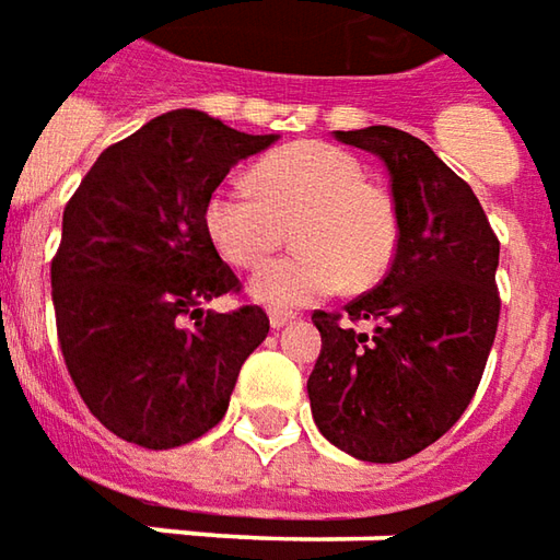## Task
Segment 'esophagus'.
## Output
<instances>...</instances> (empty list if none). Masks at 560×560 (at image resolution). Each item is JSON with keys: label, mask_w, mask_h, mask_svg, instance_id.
<instances>
[{"label": "esophagus", "mask_w": 560, "mask_h": 560, "mask_svg": "<svg viewBox=\"0 0 560 560\" xmlns=\"http://www.w3.org/2000/svg\"><path fill=\"white\" fill-rule=\"evenodd\" d=\"M291 318H294L291 312H281V310L269 312V325H272V330H281L288 322H291Z\"/></svg>", "instance_id": "1"}]
</instances>
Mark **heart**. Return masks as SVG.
Returning <instances> with one entry per match:
<instances>
[{
	"mask_svg": "<svg viewBox=\"0 0 560 560\" xmlns=\"http://www.w3.org/2000/svg\"><path fill=\"white\" fill-rule=\"evenodd\" d=\"M250 186L223 184L205 201V232L217 254L235 269H260L284 245L288 230L296 254L250 281L266 306H303L337 291H361L389 269L398 245L392 199L364 184L352 152L328 143H291L266 155Z\"/></svg>",
	"mask_w": 560,
	"mask_h": 560,
	"instance_id": "b5f03b06",
	"label": "heart"
}]
</instances>
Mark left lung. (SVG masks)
Instances as JSON below:
<instances>
[{
  "label": "left lung",
  "mask_w": 560,
  "mask_h": 560,
  "mask_svg": "<svg viewBox=\"0 0 560 560\" xmlns=\"http://www.w3.org/2000/svg\"><path fill=\"white\" fill-rule=\"evenodd\" d=\"M334 137L389 171L398 245L386 279L346 306V322L312 315L322 334L306 383L312 420L355 459L398 463L439 441L481 383L500 322V242L471 186L420 137L389 125Z\"/></svg>",
  "instance_id": "1"
}]
</instances>
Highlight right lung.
<instances>
[{
    "mask_svg": "<svg viewBox=\"0 0 560 560\" xmlns=\"http://www.w3.org/2000/svg\"><path fill=\"white\" fill-rule=\"evenodd\" d=\"M276 140L171 109L101 152L63 208L51 260L57 340L82 401L113 435L168 451L223 420L269 318L260 306L205 312L238 279L201 214L230 168Z\"/></svg>",
    "mask_w": 560,
    "mask_h": 560,
    "instance_id": "add662e5",
    "label": "right lung"
}]
</instances>
